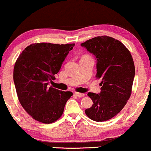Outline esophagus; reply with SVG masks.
Returning a JSON list of instances; mask_svg holds the SVG:
<instances>
[{"label": "esophagus", "mask_w": 151, "mask_h": 151, "mask_svg": "<svg viewBox=\"0 0 151 151\" xmlns=\"http://www.w3.org/2000/svg\"><path fill=\"white\" fill-rule=\"evenodd\" d=\"M75 95L76 96L79 97V98H82V97L84 96V93H78V92H75Z\"/></svg>", "instance_id": "esophagus-1"}]
</instances>
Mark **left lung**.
<instances>
[{
	"label": "left lung",
	"instance_id": "left-lung-1",
	"mask_svg": "<svg viewBox=\"0 0 151 151\" xmlns=\"http://www.w3.org/2000/svg\"><path fill=\"white\" fill-rule=\"evenodd\" d=\"M97 59L96 77L102 82L100 94L88 93L93 104L85 113L96 122L109 120L120 112L131 95L135 65L129 49L120 41L97 36L81 44Z\"/></svg>",
	"mask_w": 151,
	"mask_h": 151
}]
</instances>
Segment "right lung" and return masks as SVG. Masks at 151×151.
Returning <instances> with one entry per match:
<instances>
[{
    "label": "right lung",
    "mask_w": 151,
    "mask_h": 151,
    "mask_svg": "<svg viewBox=\"0 0 151 151\" xmlns=\"http://www.w3.org/2000/svg\"><path fill=\"white\" fill-rule=\"evenodd\" d=\"M72 44L34 43L22 51L14 68V81L18 100L29 115L44 124L53 123L63 115L71 91H63L49 83L60 69Z\"/></svg>",
    "instance_id": "obj_1"
}]
</instances>
